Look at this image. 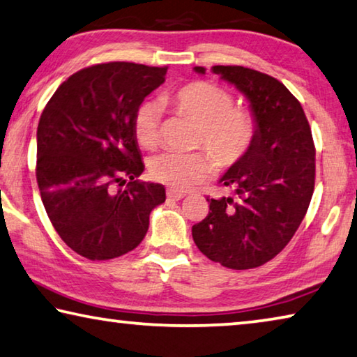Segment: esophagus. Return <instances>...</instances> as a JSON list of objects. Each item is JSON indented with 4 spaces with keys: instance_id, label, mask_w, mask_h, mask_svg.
<instances>
[{
    "instance_id": "obj_1",
    "label": "esophagus",
    "mask_w": 357,
    "mask_h": 357,
    "mask_svg": "<svg viewBox=\"0 0 357 357\" xmlns=\"http://www.w3.org/2000/svg\"><path fill=\"white\" fill-rule=\"evenodd\" d=\"M167 197H168V200H181V199H184V194L183 192H178V190H172V189H168L167 190Z\"/></svg>"
}]
</instances>
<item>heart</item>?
Instances as JSON below:
<instances>
[{
  "mask_svg": "<svg viewBox=\"0 0 357 357\" xmlns=\"http://www.w3.org/2000/svg\"><path fill=\"white\" fill-rule=\"evenodd\" d=\"M160 101L178 114L199 123L195 146L205 148L220 168L238 163L252 148L257 137V121L246 107H235L229 90L206 81L189 82L162 95ZM162 112L157 103L141 105L133 117V133L144 149H155L160 143ZM151 176L172 190H188L206 179L213 172V160L206 152H165L149 167Z\"/></svg>",
  "mask_w": 357,
  "mask_h": 357,
  "instance_id": "1",
  "label": "heart"
}]
</instances>
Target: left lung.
Listing matches in <instances>:
<instances>
[{"label":"left lung","instance_id":"1","mask_svg":"<svg viewBox=\"0 0 357 357\" xmlns=\"http://www.w3.org/2000/svg\"><path fill=\"white\" fill-rule=\"evenodd\" d=\"M205 75V68L195 66ZM250 101L257 137L219 183L231 197L206 199L209 213L192 227L199 250L227 268H256L291 241L314 189V144L298 100L281 84L245 66H213Z\"/></svg>","mask_w":357,"mask_h":357}]
</instances>
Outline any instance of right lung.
I'll use <instances>...</instances> for the list:
<instances>
[{"label":"right lung","instance_id":"add662e5","mask_svg":"<svg viewBox=\"0 0 357 357\" xmlns=\"http://www.w3.org/2000/svg\"><path fill=\"white\" fill-rule=\"evenodd\" d=\"M165 75L167 68L127 61L84 68L44 107L36 133L39 192L56 234L79 256L107 260L135 250L151 211L165 202L162 184L137 179L144 165L133 133L135 112Z\"/></svg>","mask_w":357,"mask_h":357}]
</instances>
